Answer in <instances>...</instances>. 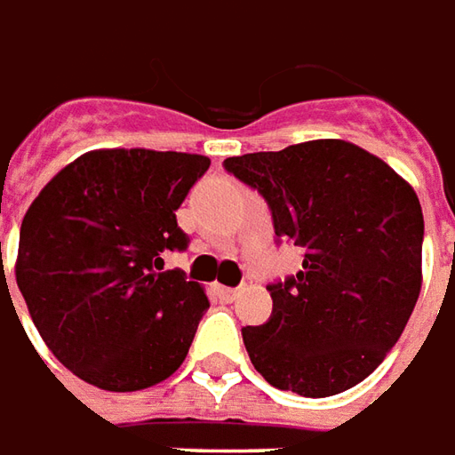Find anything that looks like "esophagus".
<instances>
[{"mask_svg": "<svg viewBox=\"0 0 455 455\" xmlns=\"http://www.w3.org/2000/svg\"><path fill=\"white\" fill-rule=\"evenodd\" d=\"M218 294H220L222 301H235L237 294H240V289H230V286H218Z\"/></svg>", "mask_w": 455, "mask_h": 455, "instance_id": "34e87169", "label": "esophagus"}]
</instances>
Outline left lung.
I'll list each match as a JSON object with an SVG mask.
<instances>
[{"label": "left lung", "mask_w": 455, "mask_h": 455, "mask_svg": "<svg viewBox=\"0 0 455 455\" xmlns=\"http://www.w3.org/2000/svg\"><path fill=\"white\" fill-rule=\"evenodd\" d=\"M262 196L274 233L304 250L269 284L264 325L243 328L254 370L276 389L331 397L355 387L397 343L421 291L424 215L414 188L343 140L225 159Z\"/></svg>", "instance_id": "obj_1"}]
</instances>
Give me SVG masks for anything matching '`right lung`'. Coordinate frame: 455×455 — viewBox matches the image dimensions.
Returning a JSON list of instances; mask_svg holds the SVG:
<instances>
[{"label":"right lung","instance_id":"1","mask_svg":"<svg viewBox=\"0 0 455 455\" xmlns=\"http://www.w3.org/2000/svg\"><path fill=\"white\" fill-rule=\"evenodd\" d=\"M208 156L95 149L70 161L28 205L16 284L48 350L108 392L171 377L211 306L198 282L164 269L188 247L176 222Z\"/></svg>","mask_w":455,"mask_h":455}]
</instances>
